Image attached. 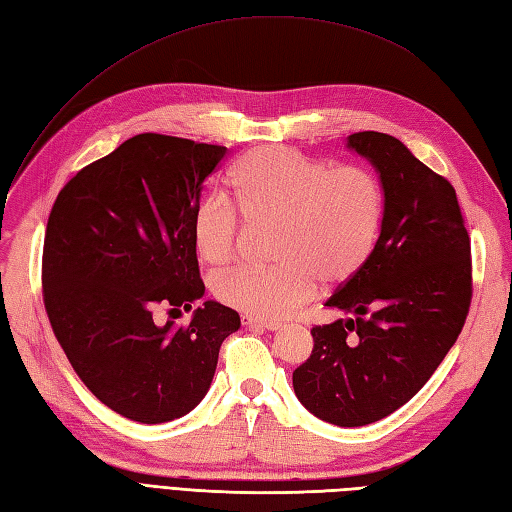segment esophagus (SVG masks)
I'll return each instance as SVG.
<instances>
[{
  "instance_id": "1",
  "label": "esophagus",
  "mask_w": 512,
  "mask_h": 512,
  "mask_svg": "<svg viewBox=\"0 0 512 512\" xmlns=\"http://www.w3.org/2000/svg\"><path fill=\"white\" fill-rule=\"evenodd\" d=\"M242 324L248 326V329H261V331H279L281 329L279 322L261 320V318H255V316H248V313H244V316H242Z\"/></svg>"
}]
</instances>
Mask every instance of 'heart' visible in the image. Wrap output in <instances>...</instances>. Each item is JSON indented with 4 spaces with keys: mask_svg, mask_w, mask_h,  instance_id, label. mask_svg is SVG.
<instances>
[{
    "mask_svg": "<svg viewBox=\"0 0 512 512\" xmlns=\"http://www.w3.org/2000/svg\"><path fill=\"white\" fill-rule=\"evenodd\" d=\"M237 207L209 192L192 216L196 253L209 266L233 259L244 233L270 227V253L281 264L238 268L214 283L220 303L279 320L305 305L324 283H344L368 264L381 238L385 192L370 168L329 166L287 147L248 151L231 173Z\"/></svg>",
    "mask_w": 512,
    "mask_h": 512,
    "instance_id": "b5f03b06",
    "label": "heart"
}]
</instances>
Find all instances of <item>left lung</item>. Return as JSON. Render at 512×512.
Instances as JSON below:
<instances>
[{
	"label": "left lung",
	"mask_w": 512,
	"mask_h": 512,
	"mask_svg": "<svg viewBox=\"0 0 512 512\" xmlns=\"http://www.w3.org/2000/svg\"><path fill=\"white\" fill-rule=\"evenodd\" d=\"M385 192L381 238L326 307L352 313L313 326V350L294 370L305 409L335 426L387 417L435 374L471 305V246L452 183L381 131L348 136Z\"/></svg>",
	"instance_id": "1"
}]
</instances>
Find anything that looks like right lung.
I'll list each match as a JSON object with an SVG mask.
<instances>
[{
    "label": "right lung",
    "instance_id": "obj_1",
    "mask_svg": "<svg viewBox=\"0 0 512 512\" xmlns=\"http://www.w3.org/2000/svg\"><path fill=\"white\" fill-rule=\"evenodd\" d=\"M227 147L138 134L84 166L58 194L43 244V303L75 374L112 411L140 424L186 415L212 383L240 316L207 300L192 216Z\"/></svg>",
    "mask_w": 512,
    "mask_h": 512
}]
</instances>
